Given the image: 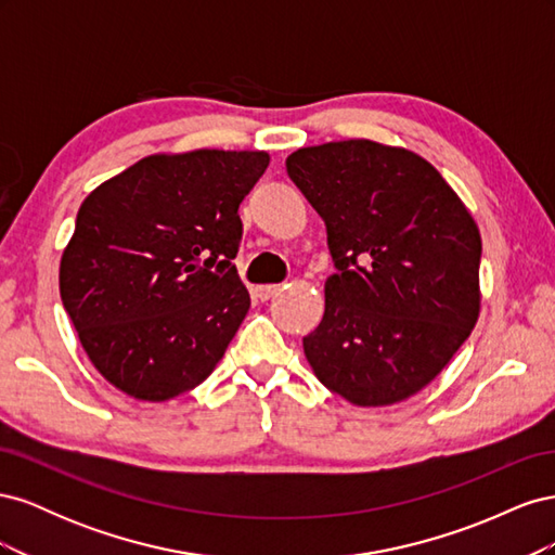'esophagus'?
I'll list each match as a JSON object with an SVG mask.
<instances>
[{
  "mask_svg": "<svg viewBox=\"0 0 555 555\" xmlns=\"http://www.w3.org/2000/svg\"><path fill=\"white\" fill-rule=\"evenodd\" d=\"M255 292H257V298L268 300V298H273L280 292V284H259Z\"/></svg>",
  "mask_w": 555,
  "mask_h": 555,
  "instance_id": "obj_1",
  "label": "esophagus"
}]
</instances>
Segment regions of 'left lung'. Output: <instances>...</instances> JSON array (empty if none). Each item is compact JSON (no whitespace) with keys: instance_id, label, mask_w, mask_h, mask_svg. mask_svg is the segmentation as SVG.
<instances>
[{"instance_id":"1","label":"left lung","mask_w":555,"mask_h":555,"mask_svg":"<svg viewBox=\"0 0 555 555\" xmlns=\"http://www.w3.org/2000/svg\"><path fill=\"white\" fill-rule=\"evenodd\" d=\"M287 173L326 222L338 268L304 338L312 373L359 408L408 400L479 319L473 212L422 155L367 139L300 147Z\"/></svg>"}]
</instances>
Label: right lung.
<instances>
[{
    "label": "right lung",
    "mask_w": 555,
    "mask_h": 555,
    "mask_svg": "<svg viewBox=\"0 0 555 555\" xmlns=\"http://www.w3.org/2000/svg\"><path fill=\"white\" fill-rule=\"evenodd\" d=\"M263 150L159 153L88 194L60 261V296L92 365L164 402L204 382L249 310L231 261Z\"/></svg>",
    "instance_id": "add662e5"
}]
</instances>
